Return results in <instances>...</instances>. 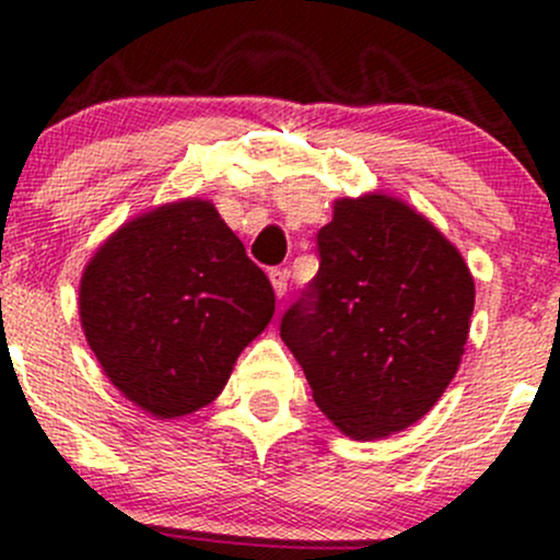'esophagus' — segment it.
Masks as SVG:
<instances>
[{
  "label": "esophagus",
  "mask_w": 560,
  "mask_h": 560,
  "mask_svg": "<svg viewBox=\"0 0 560 560\" xmlns=\"http://www.w3.org/2000/svg\"><path fill=\"white\" fill-rule=\"evenodd\" d=\"M268 279H271V284H273V292H276V298H284L287 294V271L284 268H271V271H268Z\"/></svg>",
  "instance_id": "obj_1"
}]
</instances>
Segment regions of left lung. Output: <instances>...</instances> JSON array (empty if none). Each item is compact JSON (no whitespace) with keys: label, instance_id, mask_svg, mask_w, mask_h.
<instances>
[{"label":"left lung","instance_id":"8db88e82","mask_svg":"<svg viewBox=\"0 0 560 560\" xmlns=\"http://www.w3.org/2000/svg\"><path fill=\"white\" fill-rule=\"evenodd\" d=\"M311 292L281 318L313 400L350 440L416 423L458 374L474 276L440 229L397 197L334 199Z\"/></svg>","mask_w":560,"mask_h":560}]
</instances>
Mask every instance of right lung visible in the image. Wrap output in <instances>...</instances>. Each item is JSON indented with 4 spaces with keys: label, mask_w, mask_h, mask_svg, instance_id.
Listing matches in <instances>:
<instances>
[{
    "label": "right lung",
    "mask_w": 560,
    "mask_h": 560,
    "mask_svg": "<svg viewBox=\"0 0 560 560\" xmlns=\"http://www.w3.org/2000/svg\"><path fill=\"white\" fill-rule=\"evenodd\" d=\"M268 276L208 199L147 210L96 247L81 329L113 387L155 419L205 408L273 318Z\"/></svg>",
    "instance_id": "add662e5"
}]
</instances>
